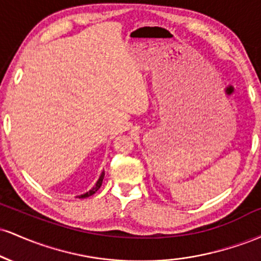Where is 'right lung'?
Segmentation results:
<instances>
[{
	"mask_svg": "<svg viewBox=\"0 0 261 261\" xmlns=\"http://www.w3.org/2000/svg\"><path fill=\"white\" fill-rule=\"evenodd\" d=\"M103 178H104V172L101 173L100 174V178L98 179V181H97V184L94 185V187H93L91 190L88 191V193H86V194H83V195H80L79 197L80 199H85V197H88V196H92L93 194H95V191L97 190H99V188H100V185H101V181H103Z\"/></svg>",
	"mask_w": 261,
	"mask_h": 261,
	"instance_id": "obj_1",
	"label": "right lung"
}]
</instances>
